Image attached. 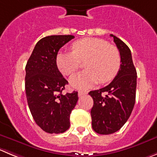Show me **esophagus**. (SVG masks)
Masks as SVG:
<instances>
[{
  "instance_id": "34e87169",
  "label": "esophagus",
  "mask_w": 157,
  "mask_h": 157,
  "mask_svg": "<svg viewBox=\"0 0 157 157\" xmlns=\"http://www.w3.org/2000/svg\"><path fill=\"white\" fill-rule=\"evenodd\" d=\"M87 93H88L87 92H84V91H79V92H78V97H82V95H86Z\"/></svg>"
}]
</instances>
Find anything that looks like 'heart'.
<instances>
[{
    "instance_id": "obj_1",
    "label": "heart",
    "mask_w": 157,
    "mask_h": 157,
    "mask_svg": "<svg viewBox=\"0 0 157 157\" xmlns=\"http://www.w3.org/2000/svg\"><path fill=\"white\" fill-rule=\"evenodd\" d=\"M71 52H59L56 57L58 68L62 74L70 75L85 62V71L74 75L70 84L77 89H90L98 83H106L116 77L120 68L119 49L101 38H86L76 41Z\"/></svg>"
}]
</instances>
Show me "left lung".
I'll use <instances>...</instances> for the list:
<instances>
[{"label": "left lung", "mask_w": 157, "mask_h": 157, "mask_svg": "<svg viewBox=\"0 0 157 157\" xmlns=\"http://www.w3.org/2000/svg\"><path fill=\"white\" fill-rule=\"evenodd\" d=\"M110 36L120 52V68L109 85L89 93L94 102L91 109L92 129L102 135L119 130L130 116L136 102L137 73L131 51L119 38Z\"/></svg>", "instance_id": "left-lung-1"}]
</instances>
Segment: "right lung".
<instances>
[{
  "label": "right lung",
  "mask_w": 157,
  "mask_h": 157,
  "mask_svg": "<svg viewBox=\"0 0 157 157\" xmlns=\"http://www.w3.org/2000/svg\"><path fill=\"white\" fill-rule=\"evenodd\" d=\"M75 38L51 35L35 45L25 67V92L36 124L48 133H62L70 126V114L78 99V92L62 94L68 81L56 64L59 49Z\"/></svg>",
  "instance_id": "1"
}]
</instances>
